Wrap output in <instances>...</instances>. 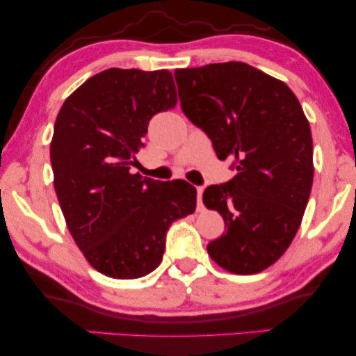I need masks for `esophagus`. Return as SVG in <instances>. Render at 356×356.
<instances>
[{
    "label": "esophagus",
    "mask_w": 356,
    "mask_h": 356,
    "mask_svg": "<svg viewBox=\"0 0 356 356\" xmlns=\"http://www.w3.org/2000/svg\"><path fill=\"white\" fill-rule=\"evenodd\" d=\"M197 193V211H202V193H204V186H197L196 188Z\"/></svg>",
    "instance_id": "esophagus-1"
}]
</instances>
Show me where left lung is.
<instances>
[{
    "mask_svg": "<svg viewBox=\"0 0 356 356\" xmlns=\"http://www.w3.org/2000/svg\"><path fill=\"white\" fill-rule=\"evenodd\" d=\"M175 81L184 115L236 170L202 194L225 222L209 256L233 274H257L286 251L308 204L314 173L308 120L289 86L246 63L177 70Z\"/></svg>",
    "mask_w": 356,
    "mask_h": 356,
    "instance_id": "obj_1",
    "label": "left lung"
}]
</instances>
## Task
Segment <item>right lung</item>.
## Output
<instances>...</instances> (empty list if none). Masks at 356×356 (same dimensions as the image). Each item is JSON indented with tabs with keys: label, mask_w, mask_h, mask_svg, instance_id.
<instances>
[{
	"label": "right lung",
	"mask_w": 356,
	"mask_h": 356,
	"mask_svg": "<svg viewBox=\"0 0 356 356\" xmlns=\"http://www.w3.org/2000/svg\"><path fill=\"white\" fill-rule=\"evenodd\" d=\"M175 105L170 71L111 67L72 92L56 116L50 160L63 216L86 259L111 279L157 269L170 225L196 209V188L184 179L129 172L150 118Z\"/></svg>",
	"instance_id": "add662e5"
}]
</instances>
